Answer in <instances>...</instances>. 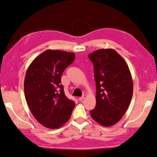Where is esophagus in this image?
<instances>
[{
    "label": "esophagus",
    "mask_w": 157,
    "mask_h": 157,
    "mask_svg": "<svg viewBox=\"0 0 157 157\" xmlns=\"http://www.w3.org/2000/svg\"><path fill=\"white\" fill-rule=\"evenodd\" d=\"M86 95L84 94L82 97H80V98H79V100H80V101H82V100H83V99H84L85 98H86Z\"/></svg>",
    "instance_id": "esophagus-1"
}]
</instances>
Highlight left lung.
<instances>
[{"label":"left lung","mask_w":157,"mask_h":157,"mask_svg":"<svg viewBox=\"0 0 157 157\" xmlns=\"http://www.w3.org/2000/svg\"><path fill=\"white\" fill-rule=\"evenodd\" d=\"M94 67L96 105L90 115L103 126L119 121L129 106L133 80L125 60L113 49H99L89 54Z\"/></svg>","instance_id":"obj_1"}]
</instances>
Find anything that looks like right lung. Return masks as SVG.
<instances>
[{"label":"right lung","instance_id":"1","mask_svg":"<svg viewBox=\"0 0 157 157\" xmlns=\"http://www.w3.org/2000/svg\"><path fill=\"white\" fill-rule=\"evenodd\" d=\"M75 58L72 52L47 50L27 70L24 92L28 106L35 119L50 129L65 124L75 105L65 96L61 84V75Z\"/></svg>","mask_w":157,"mask_h":157}]
</instances>
